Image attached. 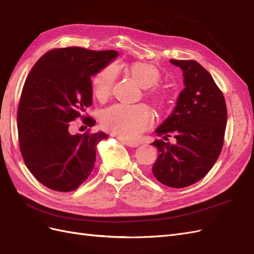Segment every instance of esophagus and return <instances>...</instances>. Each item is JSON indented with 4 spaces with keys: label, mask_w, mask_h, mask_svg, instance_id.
I'll use <instances>...</instances> for the list:
<instances>
[{
    "label": "esophagus",
    "mask_w": 254,
    "mask_h": 254,
    "mask_svg": "<svg viewBox=\"0 0 254 254\" xmlns=\"http://www.w3.org/2000/svg\"><path fill=\"white\" fill-rule=\"evenodd\" d=\"M121 142L124 144V145H127V146H129V147H136L139 145L138 143L136 142H132V141H127V140H123V139H121Z\"/></svg>",
    "instance_id": "obj_1"
}]
</instances>
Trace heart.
Segmentation results:
<instances>
[{"instance_id":"obj_1","label":"heart","mask_w":254,"mask_h":254,"mask_svg":"<svg viewBox=\"0 0 254 254\" xmlns=\"http://www.w3.org/2000/svg\"><path fill=\"white\" fill-rule=\"evenodd\" d=\"M131 77L144 87L149 88L146 96L156 106L163 104V93L159 88L152 87L160 81L161 74L153 65L136 62L129 67ZM118 68L109 64L95 74L92 84L96 97L99 100H107L113 93ZM153 123L152 112L145 105H114L108 108L101 114V125L108 131L124 140L134 139L136 135L149 128Z\"/></svg>"}]
</instances>
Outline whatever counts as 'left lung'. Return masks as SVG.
Listing matches in <instances>:
<instances>
[{
    "label": "left lung",
    "instance_id": "left-lung-1",
    "mask_svg": "<svg viewBox=\"0 0 254 254\" xmlns=\"http://www.w3.org/2000/svg\"><path fill=\"white\" fill-rule=\"evenodd\" d=\"M183 70L185 88L169 118L156 130L168 141L156 140L159 156L153 167L156 180L168 187L184 188L206 175L221 153L228 112L220 88L193 60H170Z\"/></svg>",
    "mask_w": 254,
    "mask_h": 254
}]
</instances>
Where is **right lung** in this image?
Masks as SVG:
<instances>
[{
  "mask_svg": "<svg viewBox=\"0 0 254 254\" xmlns=\"http://www.w3.org/2000/svg\"><path fill=\"white\" fill-rule=\"evenodd\" d=\"M116 56L115 50L57 48L45 53L27 74L17 112L19 147L27 169L46 187L72 191L93 171L96 145L108 135L91 129L72 135L68 128L76 119L95 125L85 114L93 101L91 78Z\"/></svg>",
  "mask_w": 254,
  "mask_h": 254,
  "instance_id": "obj_1",
  "label": "right lung"
}]
</instances>
